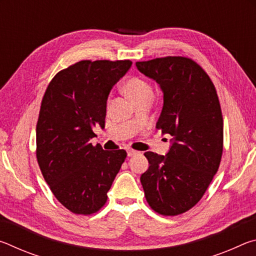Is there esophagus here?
I'll return each mask as SVG.
<instances>
[{"instance_id": "1", "label": "esophagus", "mask_w": 256, "mask_h": 256, "mask_svg": "<svg viewBox=\"0 0 256 256\" xmlns=\"http://www.w3.org/2000/svg\"><path fill=\"white\" fill-rule=\"evenodd\" d=\"M138 154V151L133 150V149H128V157H133V156Z\"/></svg>"}]
</instances>
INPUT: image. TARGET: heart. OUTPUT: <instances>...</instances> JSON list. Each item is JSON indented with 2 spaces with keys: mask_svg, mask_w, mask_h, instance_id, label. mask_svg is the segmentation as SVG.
<instances>
[{
  "mask_svg": "<svg viewBox=\"0 0 256 256\" xmlns=\"http://www.w3.org/2000/svg\"><path fill=\"white\" fill-rule=\"evenodd\" d=\"M125 92L134 102L146 96H154L152 86L149 82L140 76L128 78V81L125 82Z\"/></svg>",
  "mask_w": 256,
  "mask_h": 256,
  "instance_id": "obj_1",
  "label": "heart"
}]
</instances>
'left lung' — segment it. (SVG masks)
Returning <instances> with one entry per match:
<instances>
[{
  "label": "left lung",
  "instance_id": "1",
  "mask_svg": "<svg viewBox=\"0 0 256 256\" xmlns=\"http://www.w3.org/2000/svg\"><path fill=\"white\" fill-rule=\"evenodd\" d=\"M164 94L156 128L170 134L166 156L144 154L149 168L141 175L146 202L164 216L184 214L201 200L218 170L224 120L214 84L196 62L167 56L136 62Z\"/></svg>",
  "mask_w": 256,
  "mask_h": 256
}]
</instances>
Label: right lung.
<instances>
[{
	"label": "right lung",
	"instance_id": "1",
	"mask_svg": "<svg viewBox=\"0 0 256 256\" xmlns=\"http://www.w3.org/2000/svg\"><path fill=\"white\" fill-rule=\"evenodd\" d=\"M132 62L80 60L60 71L47 86L36 128V156L46 183L60 204L76 214H92L126 158L123 149L92 146L94 128H105L107 99Z\"/></svg>",
	"mask_w": 256,
	"mask_h": 256
}]
</instances>
